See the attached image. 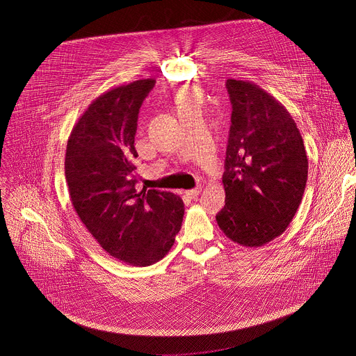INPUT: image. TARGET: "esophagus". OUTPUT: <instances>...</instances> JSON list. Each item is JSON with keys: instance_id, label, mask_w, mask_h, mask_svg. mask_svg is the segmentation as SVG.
Instances as JSON below:
<instances>
[{"instance_id": "34e87169", "label": "esophagus", "mask_w": 356, "mask_h": 356, "mask_svg": "<svg viewBox=\"0 0 356 356\" xmlns=\"http://www.w3.org/2000/svg\"><path fill=\"white\" fill-rule=\"evenodd\" d=\"M202 186H196V188H193V189H189V191H186L185 193L191 197V199H196L199 195H200V192H202Z\"/></svg>"}]
</instances>
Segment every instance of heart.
I'll return each mask as SVG.
<instances>
[{"label":"heart","mask_w":356,"mask_h":356,"mask_svg":"<svg viewBox=\"0 0 356 356\" xmlns=\"http://www.w3.org/2000/svg\"><path fill=\"white\" fill-rule=\"evenodd\" d=\"M178 114L186 110L200 107V95L193 89H181L175 96Z\"/></svg>","instance_id":"obj_1"}]
</instances>
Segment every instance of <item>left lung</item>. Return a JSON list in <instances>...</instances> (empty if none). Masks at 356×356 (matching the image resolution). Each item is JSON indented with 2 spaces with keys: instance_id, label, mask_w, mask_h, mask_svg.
<instances>
[{
  "instance_id": "left-lung-1",
  "label": "left lung",
  "mask_w": 356,
  "mask_h": 356,
  "mask_svg": "<svg viewBox=\"0 0 356 356\" xmlns=\"http://www.w3.org/2000/svg\"><path fill=\"white\" fill-rule=\"evenodd\" d=\"M232 104L222 184L221 231L242 246H261L292 221L307 181L302 136L286 108L257 85L228 79Z\"/></svg>"
}]
</instances>
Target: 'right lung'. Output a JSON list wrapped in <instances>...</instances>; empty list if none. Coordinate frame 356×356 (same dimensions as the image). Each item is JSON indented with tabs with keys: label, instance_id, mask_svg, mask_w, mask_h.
Returning <instances> with one entry per match:
<instances>
[{
	"label": "right lung",
	"instance_id": "right-lung-1",
	"mask_svg": "<svg viewBox=\"0 0 356 356\" xmlns=\"http://www.w3.org/2000/svg\"><path fill=\"white\" fill-rule=\"evenodd\" d=\"M154 79L99 96L75 124L67 145L65 178L81 221L113 257L150 266L171 249L184 218L179 196L135 188L139 108Z\"/></svg>",
	"mask_w": 356,
	"mask_h": 356
}]
</instances>
